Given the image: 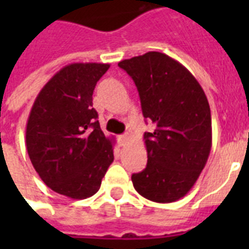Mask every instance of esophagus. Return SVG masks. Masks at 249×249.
<instances>
[{
    "mask_svg": "<svg viewBox=\"0 0 249 249\" xmlns=\"http://www.w3.org/2000/svg\"><path fill=\"white\" fill-rule=\"evenodd\" d=\"M129 141V136L128 134H123V136H119V144H120L121 147H124L128 144Z\"/></svg>",
    "mask_w": 249,
    "mask_h": 249,
    "instance_id": "34e87169",
    "label": "esophagus"
}]
</instances>
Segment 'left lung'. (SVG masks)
<instances>
[{"mask_svg": "<svg viewBox=\"0 0 249 249\" xmlns=\"http://www.w3.org/2000/svg\"><path fill=\"white\" fill-rule=\"evenodd\" d=\"M136 84L144 119L147 165L132 176L137 193L156 203H172L193 189L212 147L208 99L197 80L179 62L159 52L121 60Z\"/></svg>", "mask_w": 249, "mask_h": 249, "instance_id": "8db88e82", "label": "left lung"}]
</instances>
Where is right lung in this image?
Segmentation results:
<instances>
[{"label":"right lung","instance_id":"add662e5","mask_svg":"<svg viewBox=\"0 0 249 249\" xmlns=\"http://www.w3.org/2000/svg\"><path fill=\"white\" fill-rule=\"evenodd\" d=\"M109 64L72 63L41 89L29 112L25 144L40 178L53 191L86 199L101 187L113 161V138L105 136L93 91Z\"/></svg>","mask_w":249,"mask_h":249}]
</instances>
